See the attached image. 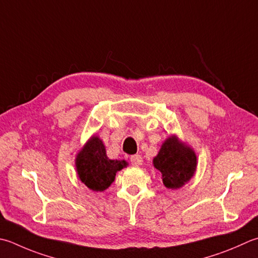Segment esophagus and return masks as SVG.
Here are the masks:
<instances>
[{
  "label": "esophagus",
  "mask_w": 258,
  "mask_h": 258,
  "mask_svg": "<svg viewBox=\"0 0 258 258\" xmlns=\"http://www.w3.org/2000/svg\"><path fill=\"white\" fill-rule=\"evenodd\" d=\"M130 161H131V163H132L133 165H136V166L143 164V158L139 154H135V155L131 156Z\"/></svg>",
  "instance_id": "34e87169"
}]
</instances>
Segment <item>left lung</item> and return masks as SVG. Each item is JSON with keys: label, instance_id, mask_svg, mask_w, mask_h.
<instances>
[{"label": "left lung", "instance_id": "1", "mask_svg": "<svg viewBox=\"0 0 258 258\" xmlns=\"http://www.w3.org/2000/svg\"><path fill=\"white\" fill-rule=\"evenodd\" d=\"M153 165L162 173L166 188L179 189L194 176L197 155L190 146L181 143L173 135L164 141L158 155L153 159Z\"/></svg>", "mask_w": 258, "mask_h": 258}]
</instances>
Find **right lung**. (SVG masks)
<instances>
[{
    "mask_svg": "<svg viewBox=\"0 0 258 258\" xmlns=\"http://www.w3.org/2000/svg\"><path fill=\"white\" fill-rule=\"evenodd\" d=\"M75 163L79 180L90 190L99 192L113 183L117 171L127 166L125 160L108 159L103 141L96 135L79 151Z\"/></svg>",
    "mask_w": 258,
    "mask_h": 258,
    "instance_id": "obj_1",
    "label": "right lung"
}]
</instances>
